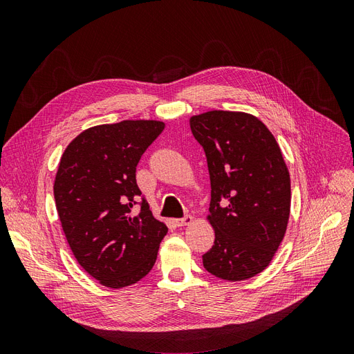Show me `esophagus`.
I'll return each instance as SVG.
<instances>
[{"instance_id": "34e87169", "label": "esophagus", "mask_w": 354, "mask_h": 354, "mask_svg": "<svg viewBox=\"0 0 354 354\" xmlns=\"http://www.w3.org/2000/svg\"><path fill=\"white\" fill-rule=\"evenodd\" d=\"M192 223H194V217H192V216H186V217H183V218L176 220V224H177L178 227L189 226V224H192Z\"/></svg>"}]
</instances>
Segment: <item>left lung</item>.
<instances>
[{
    "label": "left lung",
    "mask_w": 354,
    "mask_h": 354,
    "mask_svg": "<svg viewBox=\"0 0 354 354\" xmlns=\"http://www.w3.org/2000/svg\"><path fill=\"white\" fill-rule=\"evenodd\" d=\"M192 134L207 155L216 232L203 267L223 281L261 273L273 260L291 212V177L274 136L246 112L190 116Z\"/></svg>",
    "instance_id": "obj_1"
}]
</instances>
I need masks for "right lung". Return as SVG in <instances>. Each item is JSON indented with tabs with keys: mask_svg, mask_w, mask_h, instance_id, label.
Masks as SVG:
<instances>
[{
	"mask_svg": "<svg viewBox=\"0 0 354 354\" xmlns=\"http://www.w3.org/2000/svg\"><path fill=\"white\" fill-rule=\"evenodd\" d=\"M155 120L102 124L84 130L63 152L55 180V201L71 251L99 283L120 289L152 270L168 232L137 196L136 168L164 131Z\"/></svg>",
	"mask_w": 354,
	"mask_h": 354,
	"instance_id": "right-lung-1",
	"label": "right lung"
}]
</instances>
